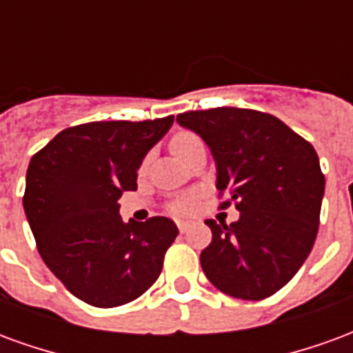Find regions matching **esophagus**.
Listing matches in <instances>:
<instances>
[{
    "instance_id": "1",
    "label": "esophagus",
    "mask_w": 353,
    "mask_h": 353,
    "mask_svg": "<svg viewBox=\"0 0 353 353\" xmlns=\"http://www.w3.org/2000/svg\"><path fill=\"white\" fill-rule=\"evenodd\" d=\"M189 227H191V223L189 221H177V229H179V232H185Z\"/></svg>"
}]
</instances>
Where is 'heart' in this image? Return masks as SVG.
I'll list each match as a JSON object with an SVG mask.
<instances>
[{"instance_id": "1", "label": "heart", "mask_w": 353, "mask_h": 353, "mask_svg": "<svg viewBox=\"0 0 353 353\" xmlns=\"http://www.w3.org/2000/svg\"><path fill=\"white\" fill-rule=\"evenodd\" d=\"M194 141H199V138H196L194 134H191V132H179V134H176L174 138L170 139V149H172V153L177 157V154L181 153L183 149L192 145ZM172 208H174V212H177V214L189 212V208H191V200H179V202H176Z\"/></svg>"}]
</instances>
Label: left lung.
Returning a JSON list of instances; mask_svg holds the SVG:
<instances>
[{
    "mask_svg": "<svg viewBox=\"0 0 353 353\" xmlns=\"http://www.w3.org/2000/svg\"><path fill=\"white\" fill-rule=\"evenodd\" d=\"M177 123L206 141L217 168L215 187L229 192L240 212L230 225L206 221L212 242L200 253L206 278L244 301L274 295L316 242L325 191L316 149L280 119L255 109L187 111Z\"/></svg>",
    "mask_w": 353,
    "mask_h": 353,
    "instance_id": "1",
    "label": "left lung"
}]
</instances>
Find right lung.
<instances>
[{"label":"right lung","instance_id":"right-lung-1","mask_svg":"<svg viewBox=\"0 0 353 353\" xmlns=\"http://www.w3.org/2000/svg\"><path fill=\"white\" fill-rule=\"evenodd\" d=\"M172 124L174 115L79 124L57 134L30 161L22 202L39 255L87 304L132 303L161 274L176 223L161 215L124 223L119 199L138 189L141 161Z\"/></svg>","mask_w":353,"mask_h":353}]
</instances>
